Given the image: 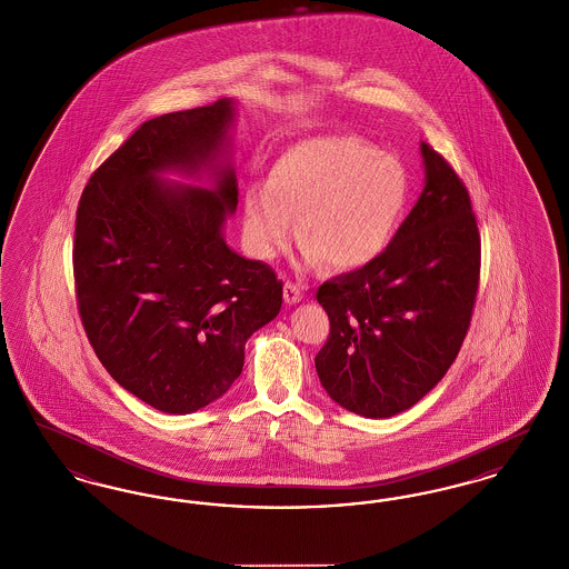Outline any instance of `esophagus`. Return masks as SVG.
I'll list each match as a JSON object with an SVG mask.
<instances>
[{"mask_svg":"<svg viewBox=\"0 0 569 569\" xmlns=\"http://www.w3.org/2000/svg\"><path fill=\"white\" fill-rule=\"evenodd\" d=\"M283 300L288 302V305H297V302H300L302 300V290L298 288L297 283H286L283 286Z\"/></svg>","mask_w":569,"mask_h":569,"instance_id":"1","label":"esophagus"}]
</instances>
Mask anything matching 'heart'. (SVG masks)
I'll use <instances>...</instances> for the list:
<instances>
[{
    "mask_svg": "<svg viewBox=\"0 0 569 569\" xmlns=\"http://www.w3.org/2000/svg\"><path fill=\"white\" fill-rule=\"evenodd\" d=\"M409 174L395 156L356 136H313L288 147L267 186L243 193L249 251L272 260L295 234L302 264L353 271L371 264L395 239L409 204Z\"/></svg>",
    "mask_w": 569,
    "mask_h": 569,
    "instance_id": "b5f03b06",
    "label": "heart"
}]
</instances>
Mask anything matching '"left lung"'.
<instances>
[{
	"label": "left lung",
	"mask_w": 569,
	"mask_h": 569,
	"mask_svg": "<svg viewBox=\"0 0 569 569\" xmlns=\"http://www.w3.org/2000/svg\"><path fill=\"white\" fill-rule=\"evenodd\" d=\"M425 188L371 264L328 279L318 302L330 335L316 356L328 397L358 416L390 418L446 376L471 322L480 234L457 172L420 142Z\"/></svg>",
	"instance_id": "obj_1"
}]
</instances>
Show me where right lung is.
I'll list each match as a JSON object with an SVG mask.
<instances>
[{
  "label": "right lung",
  "instance_id": "obj_1",
  "mask_svg": "<svg viewBox=\"0 0 569 569\" xmlns=\"http://www.w3.org/2000/svg\"><path fill=\"white\" fill-rule=\"evenodd\" d=\"M234 121L232 98L144 121L93 172L77 211L74 279L89 343L110 378L166 413L226 395L247 339L281 309L271 267L223 237L239 204Z\"/></svg>",
  "mask_w": 569,
  "mask_h": 569
}]
</instances>
